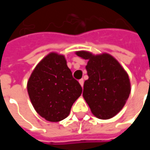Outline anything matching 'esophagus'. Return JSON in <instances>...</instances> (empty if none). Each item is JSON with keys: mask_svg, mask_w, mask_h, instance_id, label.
<instances>
[{"mask_svg": "<svg viewBox=\"0 0 150 150\" xmlns=\"http://www.w3.org/2000/svg\"><path fill=\"white\" fill-rule=\"evenodd\" d=\"M79 83H80V85H81L82 87L83 86V79H79Z\"/></svg>", "mask_w": 150, "mask_h": 150, "instance_id": "34e87169", "label": "esophagus"}]
</instances>
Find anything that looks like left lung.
<instances>
[{"mask_svg":"<svg viewBox=\"0 0 150 150\" xmlns=\"http://www.w3.org/2000/svg\"><path fill=\"white\" fill-rule=\"evenodd\" d=\"M75 54L88 60V79L83 84V96L92 114L101 120L115 116L125 106L131 91L128 73L108 53L93 54L79 50Z\"/></svg>","mask_w":150,"mask_h":150,"instance_id":"obj_1","label":"left lung"}]
</instances>
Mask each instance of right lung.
<instances>
[{
	"label": "right lung",
	"instance_id": "1",
	"mask_svg": "<svg viewBox=\"0 0 150 150\" xmlns=\"http://www.w3.org/2000/svg\"><path fill=\"white\" fill-rule=\"evenodd\" d=\"M31 104L38 114L50 122L67 118L82 93L65 56L50 52L37 64L27 82Z\"/></svg>",
	"mask_w": 150,
	"mask_h": 150
}]
</instances>
